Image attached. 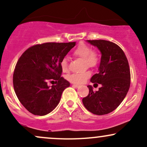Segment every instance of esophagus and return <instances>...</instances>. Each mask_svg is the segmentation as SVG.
Wrapping results in <instances>:
<instances>
[{
    "label": "esophagus",
    "mask_w": 147,
    "mask_h": 147,
    "mask_svg": "<svg viewBox=\"0 0 147 147\" xmlns=\"http://www.w3.org/2000/svg\"><path fill=\"white\" fill-rule=\"evenodd\" d=\"M72 86L74 87V88H79V85H77V84H72Z\"/></svg>",
    "instance_id": "esophagus-1"
}]
</instances>
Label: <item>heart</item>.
Returning a JSON list of instances; mask_svg holds the SVG:
<instances>
[{"label":"heart","instance_id":"b5f03b06","mask_svg":"<svg viewBox=\"0 0 147 147\" xmlns=\"http://www.w3.org/2000/svg\"><path fill=\"white\" fill-rule=\"evenodd\" d=\"M73 55L75 57L82 59L85 62L86 68H95L99 65L101 61V55L97 50H92L90 45L81 43L74 50ZM61 68L63 72H68L69 70L67 59L64 58L61 61ZM90 77V72L86 71L81 73H75L69 75L68 79L71 83L76 84H84Z\"/></svg>","mask_w":147,"mask_h":147}]
</instances>
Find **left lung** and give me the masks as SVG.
<instances>
[{
  "label": "left lung",
  "instance_id": "left-lung-1",
  "mask_svg": "<svg viewBox=\"0 0 147 147\" xmlns=\"http://www.w3.org/2000/svg\"><path fill=\"white\" fill-rule=\"evenodd\" d=\"M88 42L97 46L102 53L99 71L90 79L92 83L101 84L102 87L93 91L91 86H88L89 94L82 102L90 113L102 115L117 109L126 97L131 84L130 68L125 54L119 45L102 39Z\"/></svg>",
  "mask_w": 147,
  "mask_h": 147
}]
</instances>
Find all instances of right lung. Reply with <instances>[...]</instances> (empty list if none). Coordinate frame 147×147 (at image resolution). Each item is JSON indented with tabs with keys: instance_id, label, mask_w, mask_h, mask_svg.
I'll return each mask as SVG.
<instances>
[{
	"instance_id": "obj_1",
	"label": "right lung",
	"mask_w": 147,
	"mask_h": 147,
	"mask_svg": "<svg viewBox=\"0 0 147 147\" xmlns=\"http://www.w3.org/2000/svg\"><path fill=\"white\" fill-rule=\"evenodd\" d=\"M75 42H49L30 47L22 54L13 74V85L18 100L30 113L45 115L56 108L70 83L61 77V61ZM55 82L52 87L47 82Z\"/></svg>"
}]
</instances>
